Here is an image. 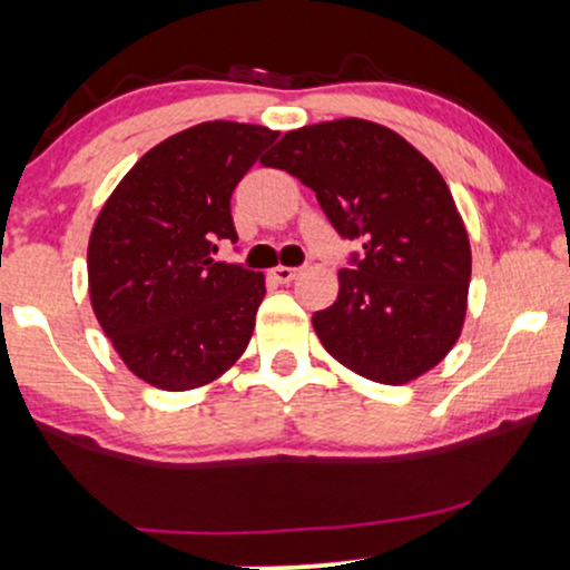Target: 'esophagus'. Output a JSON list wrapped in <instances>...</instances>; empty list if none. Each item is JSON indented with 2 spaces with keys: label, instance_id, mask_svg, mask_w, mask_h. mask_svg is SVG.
Returning <instances> with one entry per match:
<instances>
[{
  "label": "esophagus",
  "instance_id": "obj_1",
  "mask_svg": "<svg viewBox=\"0 0 570 570\" xmlns=\"http://www.w3.org/2000/svg\"><path fill=\"white\" fill-rule=\"evenodd\" d=\"M297 267H286V265H278V267H273L271 271V276L276 278V281H281V284H289V281H294L297 278Z\"/></svg>",
  "mask_w": 570,
  "mask_h": 570
}]
</instances>
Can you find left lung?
<instances>
[{
    "label": "left lung",
    "mask_w": 570,
    "mask_h": 570,
    "mask_svg": "<svg viewBox=\"0 0 570 570\" xmlns=\"http://www.w3.org/2000/svg\"><path fill=\"white\" fill-rule=\"evenodd\" d=\"M263 166L316 193L332 227L362 244L313 330L340 364L402 385L440 364L466 316L472 248L442 174L391 128L345 117L284 134Z\"/></svg>",
    "instance_id": "left-lung-1"
}]
</instances>
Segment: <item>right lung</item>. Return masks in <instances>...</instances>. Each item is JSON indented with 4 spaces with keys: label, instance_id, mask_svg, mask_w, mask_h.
Masks as SVG:
<instances>
[{
    "label": "right lung",
    "instance_id": "obj_1",
    "mask_svg": "<svg viewBox=\"0 0 570 570\" xmlns=\"http://www.w3.org/2000/svg\"><path fill=\"white\" fill-rule=\"evenodd\" d=\"M276 139L227 120L181 130L149 149L98 214L90 303L128 370L155 389L212 383L252 340L265 276L214 254L238 240L233 189Z\"/></svg>",
    "mask_w": 570,
    "mask_h": 570
}]
</instances>
